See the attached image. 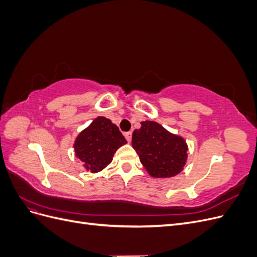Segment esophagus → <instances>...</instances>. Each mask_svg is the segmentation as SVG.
<instances>
[{
	"label": "esophagus",
	"instance_id": "esophagus-1",
	"mask_svg": "<svg viewBox=\"0 0 257 257\" xmlns=\"http://www.w3.org/2000/svg\"><path fill=\"white\" fill-rule=\"evenodd\" d=\"M124 136H125L126 141L130 143L132 141V132H126V133H124Z\"/></svg>",
	"mask_w": 257,
	"mask_h": 257
}]
</instances>
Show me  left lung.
<instances>
[{
    "label": "left lung",
    "mask_w": 257,
    "mask_h": 257,
    "mask_svg": "<svg viewBox=\"0 0 257 257\" xmlns=\"http://www.w3.org/2000/svg\"><path fill=\"white\" fill-rule=\"evenodd\" d=\"M141 124V128L133 132L132 147L139 155L147 173L161 179L180 174L189 155L185 139L170 133L155 121H143Z\"/></svg>",
    "instance_id": "left-lung-1"
}]
</instances>
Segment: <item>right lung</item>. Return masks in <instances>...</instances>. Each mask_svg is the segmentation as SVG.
Wrapping results in <instances>:
<instances>
[{
  "mask_svg": "<svg viewBox=\"0 0 257 257\" xmlns=\"http://www.w3.org/2000/svg\"><path fill=\"white\" fill-rule=\"evenodd\" d=\"M126 143L118 126L99 115L80 132L73 147L84 169L96 174L110 164L115 151Z\"/></svg>",
  "mask_w": 257,
  "mask_h": 257,
  "instance_id": "add662e5",
  "label": "right lung"
}]
</instances>
